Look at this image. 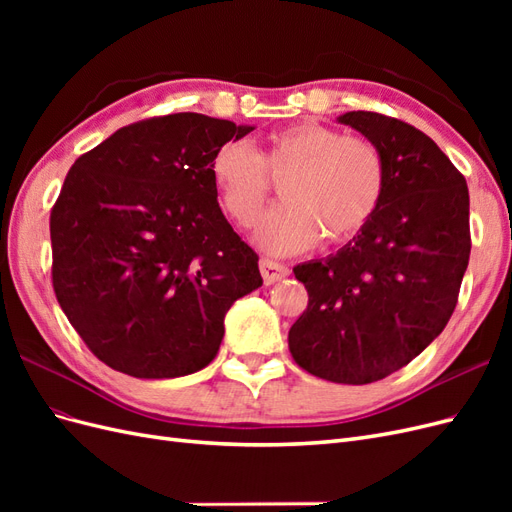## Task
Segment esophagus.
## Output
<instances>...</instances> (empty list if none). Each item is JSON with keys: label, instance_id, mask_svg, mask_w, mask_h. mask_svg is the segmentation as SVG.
I'll return each mask as SVG.
<instances>
[{"label": "esophagus", "instance_id": "obj_1", "mask_svg": "<svg viewBox=\"0 0 512 512\" xmlns=\"http://www.w3.org/2000/svg\"><path fill=\"white\" fill-rule=\"evenodd\" d=\"M260 273H262V277H265L267 284H273V282H280L282 277H286L290 273V269L286 265H282V262L262 258L260 260Z\"/></svg>", "mask_w": 512, "mask_h": 512}]
</instances>
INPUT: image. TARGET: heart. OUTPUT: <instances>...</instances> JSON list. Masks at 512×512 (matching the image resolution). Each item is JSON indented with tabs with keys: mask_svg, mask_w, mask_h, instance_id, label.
Masks as SVG:
<instances>
[{
	"mask_svg": "<svg viewBox=\"0 0 512 512\" xmlns=\"http://www.w3.org/2000/svg\"><path fill=\"white\" fill-rule=\"evenodd\" d=\"M211 177L232 222L254 226L273 182L286 203L262 220L256 241L275 254H294L327 243H346L376 218L386 194V160L359 134H342L303 121L275 130L262 149L228 141L213 153Z\"/></svg>",
	"mask_w": 512,
	"mask_h": 512,
	"instance_id": "b5f03b06",
	"label": "heart"
}]
</instances>
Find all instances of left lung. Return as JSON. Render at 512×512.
<instances>
[{
	"instance_id": "8db88e82",
	"label": "left lung",
	"mask_w": 512,
	"mask_h": 512,
	"mask_svg": "<svg viewBox=\"0 0 512 512\" xmlns=\"http://www.w3.org/2000/svg\"><path fill=\"white\" fill-rule=\"evenodd\" d=\"M386 160L376 218L324 260L297 265L307 309L288 348L309 374L369 384L408 365L451 320L470 260L466 177L427 134L371 111L339 117Z\"/></svg>"
}]
</instances>
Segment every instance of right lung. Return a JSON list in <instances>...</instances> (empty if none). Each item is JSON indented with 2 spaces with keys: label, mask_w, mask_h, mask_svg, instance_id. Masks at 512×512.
<instances>
[{
  "label": "right lung",
  "mask_w": 512,
  "mask_h": 512,
  "mask_svg": "<svg viewBox=\"0 0 512 512\" xmlns=\"http://www.w3.org/2000/svg\"><path fill=\"white\" fill-rule=\"evenodd\" d=\"M254 128L198 113L130 123L72 164L51 209L53 290L102 363L179 378L220 350L224 316L262 286L218 203L213 153Z\"/></svg>",
  "instance_id": "obj_1"
}]
</instances>
